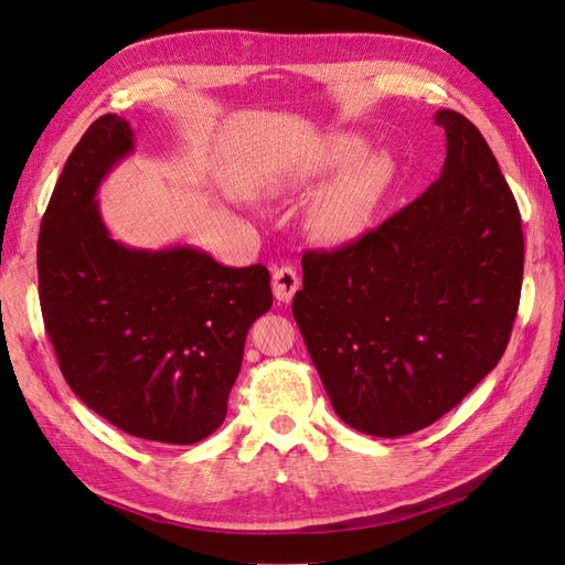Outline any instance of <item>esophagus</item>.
I'll return each mask as SVG.
<instances>
[{
	"mask_svg": "<svg viewBox=\"0 0 565 565\" xmlns=\"http://www.w3.org/2000/svg\"><path fill=\"white\" fill-rule=\"evenodd\" d=\"M299 285H301V280L292 266H282V268L273 270V295H276L278 301H282V303L292 301Z\"/></svg>",
	"mask_w": 565,
	"mask_h": 565,
	"instance_id": "34e87169",
	"label": "esophagus"
}]
</instances>
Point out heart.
I'll use <instances>...</instances> for the list:
<instances>
[{
    "label": "heart",
    "mask_w": 565,
    "mask_h": 565,
    "mask_svg": "<svg viewBox=\"0 0 565 565\" xmlns=\"http://www.w3.org/2000/svg\"><path fill=\"white\" fill-rule=\"evenodd\" d=\"M363 136L339 134L324 139L306 162L309 177L341 172L324 191L309 214V224L322 243L351 245L372 228L382 202L386 200L396 164L388 152H367Z\"/></svg>",
    "instance_id": "heart-1"
}]
</instances>
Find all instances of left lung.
Masks as SVG:
<instances>
[{
  "instance_id": "left-lung-1",
  "label": "left lung",
  "mask_w": 565,
  "mask_h": 565,
  "mask_svg": "<svg viewBox=\"0 0 565 565\" xmlns=\"http://www.w3.org/2000/svg\"><path fill=\"white\" fill-rule=\"evenodd\" d=\"M446 164L361 241L306 252L292 313L334 413L367 436L431 426L500 363L523 280L516 200L465 115Z\"/></svg>"
}]
</instances>
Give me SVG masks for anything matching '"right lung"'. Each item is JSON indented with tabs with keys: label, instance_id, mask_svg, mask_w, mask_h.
I'll return each mask as SVG.
<instances>
[{
	"label": "right lung",
	"instance_id": "obj_1",
	"mask_svg": "<svg viewBox=\"0 0 565 565\" xmlns=\"http://www.w3.org/2000/svg\"><path fill=\"white\" fill-rule=\"evenodd\" d=\"M131 152L127 119L104 115L63 167L38 241L44 328L96 415L136 438L191 446L226 417L247 332L273 303L270 276L191 245L115 241L96 195Z\"/></svg>",
	"mask_w": 565,
	"mask_h": 565
}]
</instances>
